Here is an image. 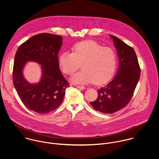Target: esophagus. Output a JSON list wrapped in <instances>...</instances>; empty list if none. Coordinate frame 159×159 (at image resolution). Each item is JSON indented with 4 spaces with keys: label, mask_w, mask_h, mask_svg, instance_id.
<instances>
[{
    "label": "esophagus",
    "mask_w": 159,
    "mask_h": 159,
    "mask_svg": "<svg viewBox=\"0 0 159 159\" xmlns=\"http://www.w3.org/2000/svg\"><path fill=\"white\" fill-rule=\"evenodd\" d=\"M75 87H76L78 89H85V87L84 86H80V85H75Z\"/></svg>",
    "instance_id": "obj_1"
}]
</instances>
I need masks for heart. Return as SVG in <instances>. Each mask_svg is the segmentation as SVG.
<instances>
[{"instance_id":"heart-1","label":"heart","mask_w":159,"mask_h":159,"mask_svg":"<svg viewBox=\"0 0 159 159\" xmlns=\"http://www.w3.org/2000/svg\"><path fill=\"white\" fill-rule=\"evenodd\" d=\"M116 63L115 52L94 41L77 43L72 47V53L63 52L58 57L59 66L66 75H72L81 65L82 70L70 79V82L76 84L106 83L114 75Z\"/></svg>"}]
</instances>
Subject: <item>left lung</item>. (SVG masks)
<instances>
[{"label": "left lung", "mask_w": 159, "mask_h": 159, "mask_svg": "<svg viewBox=\"0 0 159 159\" xmlns=\"http://www.w3.org/2000/svg\"><path fill=\"white\" fill-rule=\"evenodd\" d=\"M109 36L120 61L118 72L112 81L98 90L97 99L90 102L95 110L104 114L114 113L129 103L140 77V68L134 49L117 37Z\"/></svg>", "instance_id": "obj_1"}]
</instances>
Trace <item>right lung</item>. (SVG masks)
<instances>
[{"label": "right lung", "instance_id": "add662e5", "mask_svg": "<svg viewBox=\"0 0 159 159\" xmlns=\"http://www.w3.org/2000/svg\"><path fill=\"white\" fill-rule=\"evenodd\" d=\"M62 39L61 36L50 33L34 35L20 45L15 55L14 86L25 106L39 114H47L57 109L69 87L58 65ZM28 61L41 65L42 77L36 84L30 83L24 77V67Z\"/></svg>", "mask_w": 159, "mask_h": 159}]
</instances>
